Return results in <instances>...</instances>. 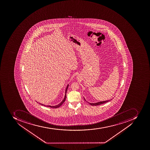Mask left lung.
<instances>
[{
	"instance_id": "obj_1",
	"label": "left lung",
	"mask_w": 150,
	"mask_h": 150,
	"mask_svg": "<svg viewBox=\"0 0 150 150\" xmlns=\"http://www.w3.org/2000/svg\"><path fill=\"white\" fill-rule=\"evenodd\" d=\"M84 100H85L86 101V99H85L84 98ZM111 100H106V101H100V102H96V103H89V102H88L91 105H92V106H97V105H101L102 104L105 103L106 102H108L109 101H110Z\"/></svg>"
}]
</instances>
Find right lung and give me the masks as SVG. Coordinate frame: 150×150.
Here are the masks:
<instances>
[{"label": "right lung", "instance_id": "right-lung-1", "mask_svg": "<svg viewBox=\"0 0 150 150\" xmlns=\"http://www.w3.org/2000/svg\"><path fill=\"white\" fill-rule=\"evenodd\" d=\"M68 86L69 84H68L67 86H66V89H65V96H64V97L63 100H62V101L59 104H58V105H56V106H50V105H47V106H46V105H45L44 104H42L40 103H39L40 104L42 105H43V106H46V107H50V108H59V107H60L63 104V103H64V102L65 101V99H66V92H67V91Z\"/></svg>", "mask_w": 150, "mask_h": 150}]
</instances>
